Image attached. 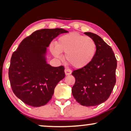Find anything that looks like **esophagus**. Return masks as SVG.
<instances>
[{
    "label": "esophagus",
    "mask_w": 131,
    "mask_h": 131,
    "mask_svg": "<svg viewBox=\"0 0 131 131\" xmlns=\"http://www.w3.org/2000/svg\"><path fill=\"white\" fill-rule=\"evenodd\" d=\"M64 72H65V74H66V75H67V76L71 74V70H70L69 69H66L65 70H64Z\"/></svg>",
    "instance_id": "34e87169"
}]
</instances>
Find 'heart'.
<instances>
[{
    "instance_id": "heart-1",
    "label": "heart",
    "mask_w": 131,
    "mask_h": 131,
    "mask_svg": "<svg viewBox=\"0 0 131 131\" xmlns=\"http://www.w3.org/2000/svg\"><path fill=\"white\" fill-rule=\"evenodd\" d=\"M50 49L58 59L61 58V53H64L68 63L76 69H82L94 60L96 45L91 37L72 32L59 37L55 42V46L51 45Z\"/></svg>"
}]
</instances>
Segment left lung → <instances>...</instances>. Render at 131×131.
Wrapping results in <instances>:
<instances>
[{"label":"left lung","instance_id":"8db88e82","mask_svg":"<svg viewBox=\"0 0 131 131\" xmlns=\"http://www.w3.org/2000/svg\"><path fill=\"white\" fill-rule=\"evenodd\" d=\"M96 45L95 58L85 67L74 70L75 83L72 94L83 106H95L106 101L115 85L117 60L112 48L99 36L85 32Z\"/></svg>","mask_w":131,"mask_h":131}]
</instances>
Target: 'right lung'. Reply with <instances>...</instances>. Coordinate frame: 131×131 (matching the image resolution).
I'll return each mask as SVG.
<instances>
[{"label":"right lung","instance_id":"right-lung-1","mask_svg":"<svg viewBox=\"0 0 131 131\" xmlns=\"http://www.w3.org/2000/svg\"><path fill=\"white\" fill-rule=\"evenodd\" d=\"M62 28H44L33 32L20 43L12 53L9 79L14 94L30 106L44 105L52 96L54 89L65 78L64 66L47 64L46 53L51 41L62 33Z\"/></svg>","mask_w":131,"mask_h":131}]
</instances>
